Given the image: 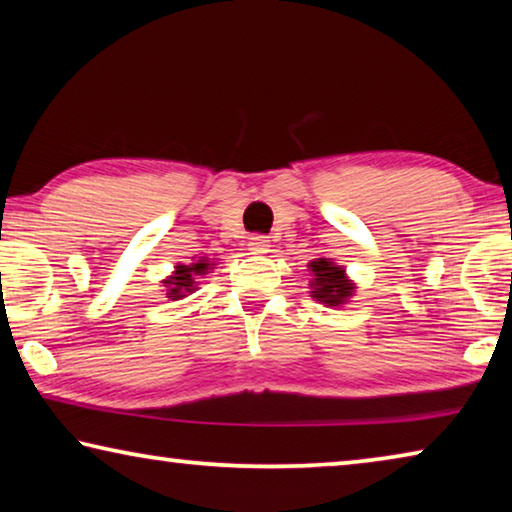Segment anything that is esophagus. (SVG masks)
I'll use <instances>...</instances> for the list:
<instances>
[{
    "instance_id": "obj_1",
    "label": "esophagus",
    "mask_w": 512,
    "mask_h": 512,
    "mask_svg": "<svg viewBox=\"0 0 512 512\" xmlns=\"http://www.w3.org/2000/svg\"><path fill=\"white\" fill-rule=\"evenodd\" d=\"M248 246L253 253H268V237L266 235H253L248 241Z\"/></svg>"
}]
</instances>
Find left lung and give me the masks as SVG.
<instances>
[{"label": "left lung", "mask_w": 512, "mask_h": 512, "mask_svg": "<svg viewBox=\"0 0 512 512\" xmlns=\"http://www.w3.org/2000/svg\"><path fill=\"white\" fill-rule=\"evenodd\" d=\"M311 271H314V287L316 291L314 298H318L325 305H341V302L350 296L352 287L350 282L345 280V275L339 266H334L327 259H318V262H311Z\"/></svg>", "instance_id": "obj_1"}]
</instances>
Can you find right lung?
<instances>
[{
    "label": "right lung",
    "mask_w": 512,
    "mask_h": 512,
    "mask_svg": "<svg viewBox=\"0 0 512 512\" xmlns=\"http://www.w3.org/2000/svg\"><path fill=\"white\" fill-rule=\"evenodd\" d=\"M205 259H201V262H196L192 266H176V275L171 277V280H167L164 284H169V298H183L185 291H192L194 287V277L196 275H203L207 271Z\"/></svg>",
    "instance_id": "1"
}]
</instances>
